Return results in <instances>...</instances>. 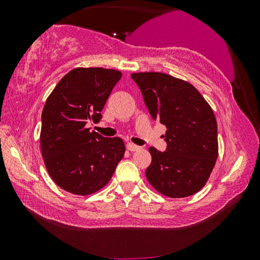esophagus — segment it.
Listing matches in <instances>:
<instances>
[{
    "label": "esophagus",
    "instance_id": "34e87169",
    "mask_svg": "<svg viewBox=\"0 0 260 260\" xmlns=\"http://www.w3.org/2000/svg\"><path fill=\"white\" fill-rule=\"evenodd\" d=\"M126 149L129 151H137V150H140L141 149V147H138V145H136V144H134V143H126Z\"/></svg>",
    "mask_w": 260,
    "mask_h": 260
}]
</instances>
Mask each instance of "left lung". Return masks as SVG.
<instances>
[{
  "mask_svg": "<svg viewBox=\"0 0 260 260\" xmlns=\"http://www.w3.org/2000/svg\"><path fill=\"white\" fill-rule=\"evenodd\" d=\"M154 120L167 126L166 151L149 148V183L169 198L198 193L218 158V126L213 110L193 85L159 72L131 74Z\"/></svg>",
  "mask_w": 260,
  "mask_h": 260,
  "instance_id": "obj_1",
  "label": "left lung"
}]
</instances>
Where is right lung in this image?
I'll list each match as a JSON object with an SVG mask.
<instances>
[{
	"label": "right lung",
	"instance_id": "obj_1",
	"mask_svg": "<svg viewBox=\"0 0 260 260\" xmlns=\"http://www.w3.org/2000/svg\"><path fill=\"white\" fill-rule=\"evenodd\" d=\"M122 78L116 70L78 67L49 94L41 115L40 144L52 180L76 195L93 194L111 179L125 152L119 137H103L86 124L98 123L112 88Z\"/></svg>",
	"mask_w": 260,
	"mask_h": 260
}]
</instances>
